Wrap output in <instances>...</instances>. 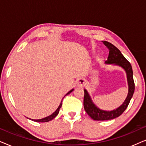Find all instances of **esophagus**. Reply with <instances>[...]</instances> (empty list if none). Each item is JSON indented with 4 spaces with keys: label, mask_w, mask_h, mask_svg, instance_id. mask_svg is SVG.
Returning <instances> with one entry per match:
<instances>
[{
    "label": "esophagus",
    "mask_w": 146,
    "mask_h": 146,
    "mask_svg": "<svg viewBox=\"0 0 146 146\" xmlns=\"http://www.w3.org/2000/svg\"><path fill=\"white\" fill-rule=\"evenodd\" d=\"M77 86L82 87L86 84V80L84 78H80L76 81Z\"/></svg>",
    "instance_id": "obj_1"
}]
</instances>
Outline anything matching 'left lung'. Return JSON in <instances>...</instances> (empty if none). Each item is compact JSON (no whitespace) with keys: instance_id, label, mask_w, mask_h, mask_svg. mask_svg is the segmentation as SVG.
<instances>
[{"instance_id":"1","label":"left lung","mask_w":146,"mask_h":146,"mask_svg":"<svg viewBox=\"0 0 146 146\" xmlns=\"http://www.w3.org/2000/svg\"><path fill=\"white\" fill-rule=\"evenodd\" d=\"M103 43L110 50L108 58L105 63L108 64H114L121 66L126 72L127 84H128V94L125 101L120 106L112 111H106L98 108L93 103L86 90H84V107L85 111L94 120L102 121L109 120L119 116L127 108L133 96L135 90L134 81L133 78V70L130 63L125 59L119 50L114 45L107 41H104Z\"/></svg>"}]
</instances>
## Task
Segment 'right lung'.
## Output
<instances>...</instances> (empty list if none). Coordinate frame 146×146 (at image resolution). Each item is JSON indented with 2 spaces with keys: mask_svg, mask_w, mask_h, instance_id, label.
<instances>
[{
  "mask_svg": "<svg viewBox=\"0 0 146 146\" xmlns=\"http://www.w3.org/2000/svg\"><path fill=\"white\" fill-rule=\"evenodd\" d=\"M73 90H74V89H72L71 90L69 91L68 92L65 96L71 93ZM62 100L61 101V102H60V104L58 108L56 109V110L54 113H52L51 115H48V116H47V117H44V118H42V119H31V120L34 121H36V122H47V121H49L52 120V119H53L58 114L60 109V108L62 106Z\"/></svg>",
  "mask_w": 146,
  "mask_h": 146,
  "instance_id": "obj_1",
  "label": "right lung"
}]
</instances>
